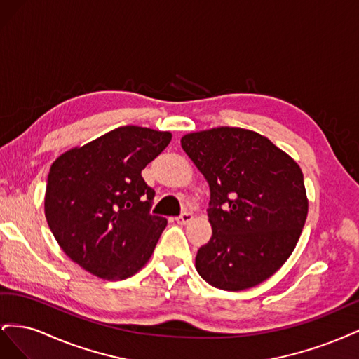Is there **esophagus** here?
<instances>
[{
    "label": "esophagus",
    "instance_id": "34e87169",
    "mask_svg": "<svg viewBox=\"0 0 359 359\" xmlns=\"http://www.w3.org/2000/svg\"><path fill=\"white\" fill-rule=\"evenodd\" d=\"M177 223L178 224H187V223H190L191 220H193V214H190V212H184V214H181L180 217H177Z\"/></svg>",
    "mask_w": 359,
    "mask_h": 359
}]
</instances>
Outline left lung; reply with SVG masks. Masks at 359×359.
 Returning <instances> with one entry per match:
<instances>
[{
    "mask_svg": "<svg viewBox=\"0 0 359 359\" xmlns=\"http://www.w3.org/2000/svg\"><path fill=\"white\" fill-rule=\"evenodd\" d=\"M210 184L212 236L196 269L211 286L238 292L273 276L292 255L309 212L298 163L253 130L214 127L181 137Z\"/></svg>",
    "mask_w": 359,
    "mask_h": 359,
    "instance_id": "obj_1",
    "label": "left lung"
}]
</instances>
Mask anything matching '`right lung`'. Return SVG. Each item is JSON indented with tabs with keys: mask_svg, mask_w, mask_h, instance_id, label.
Here are the masks:
<instances>
[{
	"mask_svg": "<svg viewBox=\"0 0 359 359\" xmlns=\"http://www.w3.org/2000/svg\"><path fill=\"white\" fill-rule=\"evenodd\" d=\"M170 139V132L124 126L52 163L45 193L49 229L93 276L126 280L153 255L168 220L149 214L156 193L140 172Z\"/></svg>",
	"mask_w": 359,
	"mask_h": 359,
	"instance_id": "add662e5",
	"label": "right lung"
}]
</instances>
